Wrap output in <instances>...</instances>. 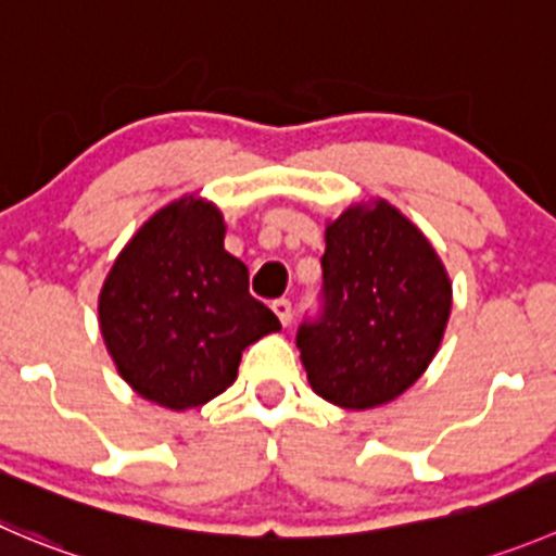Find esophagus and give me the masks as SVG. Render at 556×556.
Instances as JSON below:
<instances>
[{"instance_id": "1", "label": "esophagus", "mask_w": 556, "mask_h": 556, "mask_svg": "<svg viewBox=\"0 0 556 556\" xmlns=\"http://www.w3.org/2000/svg\"><path fill=\"white\" fill-rule=\"evenodd\" d=\"M271 309H274V315L279 317V323H282V326H288L290 317H293V306H290V301L288 299H277L271 304Z\"/></svg>"}]
</instances>
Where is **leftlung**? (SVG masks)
I'll use <instances>...</instances> for the list:
<instances>
[{
	"label": "left lung",
	"instance_id": "8db88e82",
	"mask_svg": "<svg viewBox=\"0 0 556 556\" xmlns=\"http://www.w3.org/2000/svg\"><path fill=\"white\" fill-rule=\"evenodd\" d=\"M320 309L295 333L315 393L369 409L432 364L451 315V282L424 233L386 201L350 206L326 228Z\"/></svg>",
	"mask_w": 556,
	"mask_h": 556
}]
</instances>
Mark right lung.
Listing matches in <instances>:
<instances>
[{"label":"right lung","mask_w":556,"mask_h":556,"mask_svg":"<svg viewBox=\"0 0 556 556\" xmlns=\"http://www.w3.org/2000/svg\"><path fill=\"white\" fill-rule=\"evenodd\" d=\"M223 239V214L181 198L132 236L102 285L105 348L149 402L206 404L236 380L241 350L282 328Z\"/></svg>","instance_id":"obj_1"}]
</instances>
